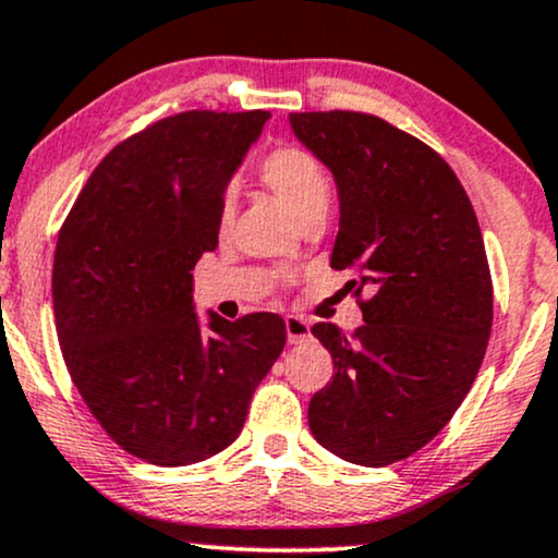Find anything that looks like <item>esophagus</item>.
I'll list each match as a JSON object with an SVG mask.
<instances>
[{
  "instance_id": "esophagus-1",
  "label": "esophagus",
  "mask_w": 558,
  "mask_h": 558,
  "mask_svg": "<svg viewBox=\"0 0 558 558\" xmlns=\"http://www.w3.org/2000/svg\"><path fill=\"white\" fill-rule=\"evenodd\" d=\"M284 325H287V341L289 343H302L310 338V323L305 320V317L287 315Z\"/></svg>"
}]
</instances>
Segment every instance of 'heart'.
I'll return each instance as SVG.
<instances>
[{
	"mask_svg": "<svg viewBox=\"0 0 558 558\" xmlns=\"http://www.w3.org/2000/svg\"><path fill=\"white\" fill-rule=\"evenodd\" d=\"M258 179L292 209V213L305 217L317 207H328L330 202V179L323 163L300 146H279L266 154L256 166ZM235 217V197L226 192L217 205V228L226 233L233 226Z\"/></svg>",
	"mask_w": 558,
	"mask_h": 558,
	"instance_id": "obj_1",
	"label": "heart"
}]
</instances>
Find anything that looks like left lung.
Wrapping results in <instances>:
<instances>
[{"instance_id":"obj_1","label":"left lung","mask_w":558,"mask_h":558,"mask_svg":"<svg viewBox=\"0 0 558 558\" xmlns=\"http://www.w3.org/2000/svg\"><path fill=\"white\" fill-rule=\"evenodd\" d=\"M289 125L336 177L330 266L372 292L351 336L313 328L336 374L310 400V430L351 464H395L444 430L480 374L492 330L480 222L451 166L387 120L330 110Z\"/></svg>"}]
</instances>
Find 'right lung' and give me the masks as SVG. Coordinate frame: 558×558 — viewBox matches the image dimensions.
<instances>
[{
	"label": "right lung",
	"instance_id": "add662e5",
	"mask_svg": "<svg viewBox=\"0 0 558 558\" xmlns=\"http://www.w3.org/2000/svg\"><path fill=\"white\" fill-rule=\"evenodd\" d=\"M266 110H190L118 143L58 230L53 315L86 408L120 448L156 466L220 453L287 343L284 320L209 315L192 269L217 248V205Z\"/></svg>",
	"mask_w": 558,
	"mask_h": 558
}]
</instances>
